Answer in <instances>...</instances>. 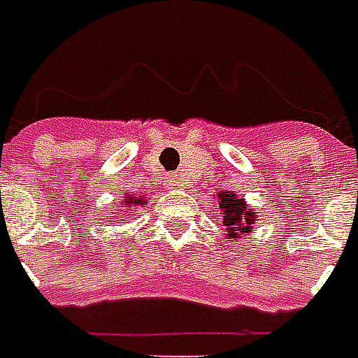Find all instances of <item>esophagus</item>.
<instances>
[{
    "label": "esophagus",
    "instance_id": "34e87169",
    "mask_svg": "<svg viewBox=\"0 0 358 358\" xmlns=\"http://www.w3.org/2000/svg\"><path fill=\"white\" fill-rule=\"evenodd\" d=\"M169 185H173V187H177V185H181V179L177 177V175H173L169 179Z\"/></svg>",
    "mask_w": 358,
    "mask_h": 358
}]
</instances>
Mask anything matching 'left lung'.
I'll list each match as a JSON object with an SVG mask.
<instances>
[{
    "mask_svg": "<svg viewBox=\"0 0 358 358\" xmlns=\"http://www.w3.org/2000/svg\"><path fill=\"white\" fill-rule=\"evenodd\" d=\"M217 201H220V209H222V224L225 227V240L234 241L254 231V222H256V215L254 211H250L245 201L240 199L236 193L231 191H224V193H217Z\"/></svg>",
    "mask_w": 358,
    "mask_h": 358,
    "instance_id": "obj_1",
    "label": "left lung"
}]
</instances>
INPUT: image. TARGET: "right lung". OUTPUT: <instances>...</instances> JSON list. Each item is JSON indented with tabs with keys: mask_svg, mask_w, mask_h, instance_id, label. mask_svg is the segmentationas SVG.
<instances>
[{
	"mask_svg": "<svg viewBox=\"0 0 358 358\" xmlns=\"http://www.w3.org/2000/svg\"><path fill=\"white\" fill-rule=\"evenodd\" d=\"M136 206H147V197L143 195V197H133V193H129V197H124L118 207H120V211H124V213H131L136 209ZM133 215V213H131Z\"/></svg>",
	"mask_w": 358,
	"mask_h": 358,
	"instance_id": "obj_1",
	"label": "right lung"
}]
</instances>
